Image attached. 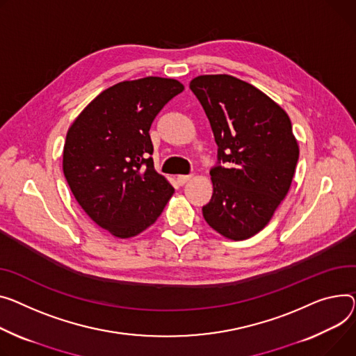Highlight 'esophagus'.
Listing matches in <instances>:
<instances>
[{
  "label": "esophagus",
  "instance_id": "34e87169",
  "mask_svg": "<svg viewBox=\"0 0 356 356\" xmlns=\"http://www.w3.org/2000/svg\"><path fill=\"white\" fill-rule=\"evenodd\" d=\"M192 179V176H186V175H180V176H177V183L180 184V186H183V184H186L188 180Z\"/></svg>",
  "mask_w": 356,
  "mask_h": 356
}]
</instances>
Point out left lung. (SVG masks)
<instances>
[{
  "label": "left lung",
  "mask_w": 356,
  "mask_h": 356,
  "mask_svg": "<svg viewBox=\"0 0 356 356\" xmlns=\"http://www.w3.org/2000/svg\"><path fill=\"white\" fill-rule=\"evenodd\" d=\"M191 88L226 164L210 170L213 195L203 218L226 239H249L270 222L292 184L299 145L291 118L264 91L229 74L195 77Z\"/></svg>",
  "instance_id": "obj_1"
}]
</instances>
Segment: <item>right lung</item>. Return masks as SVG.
Segmentation results:
<instances>
[{
  "label": "right lung",
  "mask_w": 356,
  "mask_h": 356,
  "mask_svg": "<svg viewBox=\"0 0 356 356\" xmlns=\"http://www.w3.org/2000/svg\"><path fill=\"white\" fill-rule=\"evenodd\" d=\"M184 86L145 77L117 83L90 102L70 126L63 172L90 219L114 238L152 226L175 193L153 168L150 126Z\"/></svg>",
  "instance_id": "obj_1"
}]
</instances>
